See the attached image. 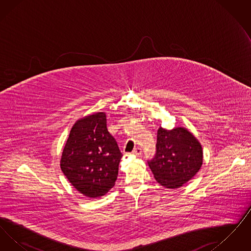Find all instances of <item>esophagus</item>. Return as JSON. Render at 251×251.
I'll use <instances>...</instances> for the list:
<instances>
[{"label": "esophagus", "mask_w": 251, "mask_h": 251, "mask_svg": "<svg viewBox=\"0 0 251 251\" xmlns=\"http://www.w3.org/2000/svg\"><path fill=\"white\" fill-rule=\"evenodd\" d=\"M131 153L135 156L141 155V154H142V150H141L140 148H135V149L132 151Z\"/></svg>", "instance_id": "obj_1"}]
</instances>
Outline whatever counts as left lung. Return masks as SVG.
Here are the masks:
<instances>
[{
    "label": "left lung",
    "instance_id": "obj_1",
    "mask_svg": "<svg viewBox=\"0 0 251 251\" xmlns=\"http://www.w3.org/2000/svg\"><path fill=\"white\" fill-rule=\"evenodd\" d=\"M203 163L201 144L182 126L172 130L159 127L156 156L149 162L156 181L168 189H177L199 172Z\"/></svg>",
    "mask_w": 251,
    "mask_h": 251
}]
</instances>
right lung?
<instances>
[{
	"label": "right lung",
	"instance_id": "obj_1",
	"mask_svg": "<svg viewBox=\"0 0 251 251\" xmlns=\"http://www.w3.org/2000/svg\"><path fill=\"white\" fill-rule=\"evenodd\" d=\"M122 154L106 126V114L97 112L73 124L62 151L60 167L72 186L97 199L114 187Z\"/></svg>",
	"mask_w": 251,
	"mask_h": 251
}]
</instances>
